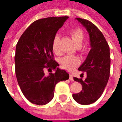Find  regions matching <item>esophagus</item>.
Wrapping results in <instances>:
<instances>
[{"instance_id": "esophagus-1", "label": "esophagus", "mask_w": 122, "mask_h": 122, "mask_svg": "<svg viewBox=\"0 0 122 122\" xmlns=\"http://www.w3.org/2000/svg\"><path fill=\"white\" fill-rule=\"evenodd\" d=\"M69 79L71 80H73V76H72V74L71 73L69 74Z\"/></svg>"}]
</instances>
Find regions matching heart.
<instances>
[{
  "label": "heart",
  "instance_id": "1",
  "mask_svg": "<svg viewBox=\"0 0 122 122\" xmlns=\"http://www.w3.org/2000/svg\"><path fill=\"white\" fill-rule=\"evenodd\" d=\"M72 38L74 41V44L77 46H80L84 39V32L80 29H74L71 32ZM60 38L58 35H56L52 41V49L53 51L57 54H60L61 51L59 48V42ZM80 63V59L78 57L74 56L68 55L62 57L60 60V63L64 68L69 70H71L75 66H77Z\"/></svg>",
  "mask_w": 122,
  "mask_h": 122
}]
</instances>
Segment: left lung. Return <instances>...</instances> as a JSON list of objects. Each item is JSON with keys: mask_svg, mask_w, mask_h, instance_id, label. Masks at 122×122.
Here are the masks:
<instances>
[{"mask_svg": "<svg viewBox=\"0 0 122 122\" xmlns=\"http://www.w3.org/2000/svg\"><path fill=\"white\" fill-rule=\"evenodd\" d=\"M76 20L89 33L92 49L78 68L79 71L86 73V78L83 80L74 77V81L82 84V91L72 97L79 104L87 105L99 99L107 84L110 71V48L102 33L93 23L84 19L76 17Z\"/></svg>", "mask_w": 122, "mask_h": 122, "instance_id": "1", "label": "left lung"}]
</instances>
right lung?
Returning a JSON list of instances; mask_svg holds the SVG:
<instances>
[{"label":"right lung","instance_id":"right-lung-1","mask_svg":"<svg viewBox=\"0 0 122 122\" xmlns=\"http://www.w3.org/2000/svg\"><path fill=\"white\" fill-rule=\"evenodd\" d=\"M68 16L50 17L35 21L25 30L15 48V69L18 84L27 99L38 105L50 102L56 85L69 75L54 59L52 41ZM45 68L55 69L46 76Z\"/></svg>","mask_w":122,"mask_h":122}]
</instances>
